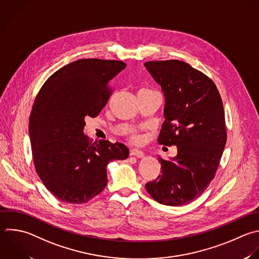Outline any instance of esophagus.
I'll return each mask as SVG.
<instances>
[{
	"mask_svg": "<svg viewBox=\"0 0 259 259\" xmlns=\"http://www.w3.org/2000/svg\"><path fill=\"white\" fill-rule=\"evenodd\" d=\"M130 153H131L132 156H135V157H137V158H143V157H145V153H144L143 151H140V150H137V149L131 150Z\"/></svg>",
	"mask_w": 259,
	"mask_h": 259,
	"instance_id": "esophagus-1",
	"label": "esophagus"
}]
</instances>
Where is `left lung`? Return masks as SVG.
I'll use <instances>...</instances> for the list:
<instances>
[{
  "mask_svg": "<svg viewBox=\"0 0 259 259\" xmlns=\"http://www.w3.org/2000/svg\"><path fill=\"white\" fill-rule=\"evenodd\" d=\"M164 93V118L158 142L176 146L177 155L161 163V174L146 184L159 203L183 205L197 198L213 179L226 145L225 113L214 83L190 65L147 62Z\"/></svg>",
  "mask_w": 259,
  "mask_h": 259,
  "instance_id": "left-lung-1",
  "label": "left lung"
}]
</instances>
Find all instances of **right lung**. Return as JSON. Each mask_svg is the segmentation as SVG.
Here are the masks:
<instances>
[{"mask_svg":"<svg viewBox=\"0 0 259 259\" xmlns=\"http://www.w3.org/2000/svg\"><path fill=\"white\" fill-rule=\"evenodd\" d=\"M125 67L119 61L79 60L53 74L36 96L29 118L34 166L61 201L92 199L107 184L108 163L130 155L121 143L91 144L84 134L85 118L100 113L109 99L111 80Z\"/></svg>","mask_w":259,"mask_h":259,"instance_id":"right-lung-1","label":"right lung"}]
</instances>
